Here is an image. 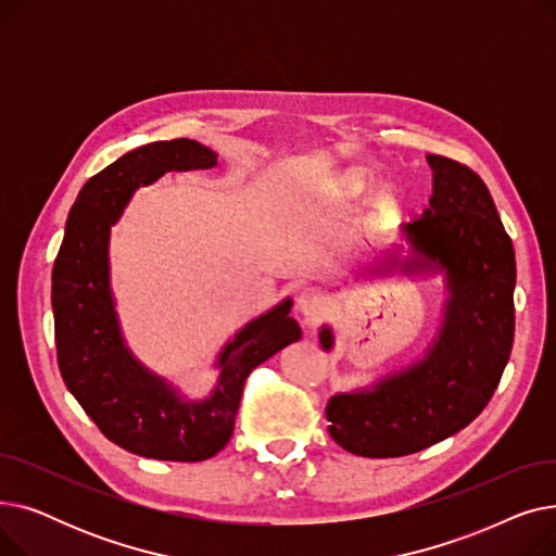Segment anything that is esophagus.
<instances>
[{"mask_svg": "<svg viewBox=\"0 0 556 556\" xmlns=\"http://www.w3.org/2000/svg\"><path fill=\"white\" fill-rule=\"evenodd\" d=\"M325 308H327V298L315 288H304L298 295V311L306 317V323H311V325L317 323L319 315L325 313Z\"/></svg>", "mask_w": 556, "mask_h": 556, "instance_id": "esophagus-1", "label": "esophagus"}]
</instances>
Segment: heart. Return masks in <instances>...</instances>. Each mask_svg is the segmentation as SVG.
Segmentation results:
<instances>
[{
  "label": "heart",
  "mask_w": 556,
  "mask_h": 556,
  "mask_svg": "<svg viewBox=\"0 0 556 556\" xmlns=\"http://www.w3.org/2000/svg\"><path fill=\"white\" fill-rule=\"evenodd\" d=\"M338 187H340V193H342L344 198H356V195H361L363 189L367 187V178H365V175H363L361 170H346V173L342 175V178H340Z\"/></svg>",
  "instance_id": "1"
}]
</instances>
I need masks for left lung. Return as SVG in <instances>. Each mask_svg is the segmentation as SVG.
I'll list each match as a JSON object with an SVG mask.
<instances>
[{
  "instance_id": "8db88e82",
  "label": "left lung",
  "mask_w": 556,
  "mask_h": 556,
  "mask_svg": "<svg viewBox=\"0 0 556 556\" xmlns=\"http://www.w3.org/2000/svg\"><path fill=\"white\" fill-rule=\"evenodd\" d=\"M426 162L428 207L401 225V243L356 277L442 275L446 300L421 358L329 399L331 437L363 457L410 455L469 426L498 388L514 344L516 256L493 198L469 166L442 155ZM333 342V329L323 325L319 344L331 352Z\"/></svg>"
}]
</instances>
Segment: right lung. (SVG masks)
Segmentation results:
<instances>
[{"instance_id":"1","label":"right lung","mask_w":556,"mask_h":556,"mask_svg":"<svg viewBox=\"0 0 556 556\" xmlns=\"http://www.w3.org/2000/svg\"><path fill=\"white\" fill-rule=\"evenodd\" d=\"M218 153L193 139L139 146L85 182L53 263L51 306L58 367L74 399L110 442L135 455L202 462L229 442L250 371L302 338L286 298L229 338L204 399L146 367L126 344L110 283V237L139 187L164 173L214 168Z\"/></svg>"}]
</instances>
